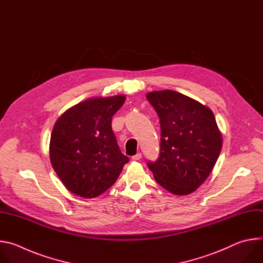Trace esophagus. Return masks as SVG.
<instances>
[{"instance_id": "1", "label": "esophagus", "mask_w": 263, "mask_h": 263, "mask_svg": "<svg viewBox=\"0 0 263 263\" xmlns=\"http://www.w3.org/2000/svg\"><path fill=\"white\" fill-rule=\"evenodd\" d=\"M140 158H141V153H137L136 155H134V156H132V160H134V161H137V160H140Z\"/></svg>"}]
</instances>
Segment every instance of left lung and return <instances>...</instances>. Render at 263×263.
Here are the masks:
<instances>
[{
    "label": "left lung",
    "instance_id": "obj_1",
    "mask_svg": "<svg viewBox=\"0 0 263 263\" xmlns=\"http://www.w3.org/2000/svg\"><path fill=\"white\" fill-rule=\"evenodd\" d=\"M146 99L158 114L161 127L159 157L147 166L164 190L190 195L210 175L220 153L222 137L213 112L170 89L148 92Z\"/></svg>",
    "mask_w": 263,
    "mask_h": 263
}]
</instances>
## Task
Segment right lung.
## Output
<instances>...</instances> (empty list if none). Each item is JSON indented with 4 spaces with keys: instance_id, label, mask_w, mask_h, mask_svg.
Wrapping results in <instances>:
<instances>
[{
    "instance_id": "obj_1",
    "label": "right lung",
    "mask_w": 263,
    "mask_h": 263,
    "mask_svg": "<svg viewBox=\"0 0 263 263\" xmlns=\"http://www.w3.org/2000/svg\"><path fill=\"white\" fill-rule=\"evenodd\" d=\"M126 97L91 98L67 109L56 121L50 159L66 189L85 199L115 184L129 158L122 154L111 128Z\"/></svg>"
}]
</instances>
